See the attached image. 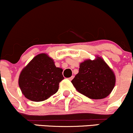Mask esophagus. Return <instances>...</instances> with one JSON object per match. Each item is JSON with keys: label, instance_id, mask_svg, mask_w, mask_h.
Here are the masks:
<instances>
[{"label": "esophagus", "instance_id": "1", "mask_svg": "<svg viewBox=\"0 0 133 133\" xmlns=\"http://www.w3.org/2000/svg\"><path fill=\"white\" fill-rule=\"evenodd\" d=\"M73 78H74V76H71V77H70V78H68V79H69V80H72V79H73Z\"/></svg>", "mask_w": 133, "mask_h": 133}]
</instances>
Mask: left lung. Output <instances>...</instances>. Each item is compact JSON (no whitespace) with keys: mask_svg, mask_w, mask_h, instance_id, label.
Here are the masks:
<instances>
[{"mask_svg":"<svg viewBox=\"0 0 133 133\" xmlns=\"http://www.w3.org/2000/svg\"><path fill=\"white\" fill-rule=\"evenodd\" d=\"M77 91L91 99H102L110 94L116 76L101 57L87 59L79 64V72L71 81Z\"/></svg>","mask_w":133,"mask_h":133,"instance_id":"8db88e82","label":"left lung"}]
</instances>
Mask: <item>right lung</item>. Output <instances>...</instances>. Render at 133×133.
Returning a JSON list of instances; mask_svg holds the SVG:
<instances>
[{
  "label": "right lung",
  "instance_id": "obj_1",
  "mask_svg": "<svg viewBox=\"0 0 133 133\" xmlns=\"http://www.w3.org/2000/svg\"><path fill=\"white\" fill-rule=\"evenodd\" d=\"M62 68H57L48 54L36 55L22 69L19 87L23 95L33 102H42L54 95L64 79Z\"/></svg>",
  "mask_w": 133,
  "mask_h": 133
}]
</instances>
